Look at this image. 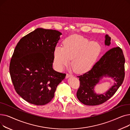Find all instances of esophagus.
<instances>
[{"instance_id":"obj_1","label":"esophagus","mask_w":130,"mask_h":130,"mask_svg":"<svg viewBox=\"0 0 130 130\" xmlns=\"http://www.w3.org/2000/svg\"><path fill=\"white\" fill-rule=\"evenodd\" d=\"M71 76H72V74H69V73H67L66 76V78H69V77H71Z\"/></svg>"}]
</instances>
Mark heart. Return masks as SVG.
<instances>
[{
    "label": "heart",
    "mask_w": 130,
    "mask_h": 130,
    "mask_svg": "<svg viewBox=\"0 0 130 130\" xmlns=\"http://www.w3.org/2000/svg\"><path fill=\"white\" fill-rule=\"evenodd\" d=\"M101 51V47L96 42H89L87 38L74 35L64 39L62 47H55L54 64L59 70L70 64L73 70L83 73L91 69L96 62Z\"/></svg>",
    "instance_id": "obj_1"
}]
</instances>
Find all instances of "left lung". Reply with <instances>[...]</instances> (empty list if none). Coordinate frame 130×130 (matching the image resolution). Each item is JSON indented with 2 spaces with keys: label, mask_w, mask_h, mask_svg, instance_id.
Returning <instances> with one entry per match:
<instances>
[{
  "label": "left lung",
  "mask_w": 130,
  "mask_h": 130,
  "mask_svg": "<svg viewBox=\"0 0 130 130\" xmlns=\"http://www.w3.org/2000/svg\"><path fill=\"white\" fill-rule=\"evenodd\" d=\"M111 37L105 35V44H111ZM125 58L122 50L119 47L108 51L92 69L79 77L80 85L76 95L78 100L86 105H98L110 99L123 83L125 76ZM103 76L113 78L116 82L105 93L96 94L93 87Z\"/></svg>",
  "instance_id": "left-lung-1"
}]
</instances>
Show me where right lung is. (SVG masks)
Instances as JSON below:
<instances>
[{
	"label": "right lung",
	"mask_w": 130,
	"mask_h": 130,
	"mask_svg": "<svg viewBox=\"0 0 130 130\" xmlns=\"http://www.w3.org/2000/svg\"><path fill=\"white\" fill-rule=\"evenodd\" d=\"M61 35L56 30L37 28L15 47L9 65L11 79L17 93L29 103H48L66 76L53 69L54 50Z\"/></svg>",
	"instance_id": "1"
}]
</instances>
